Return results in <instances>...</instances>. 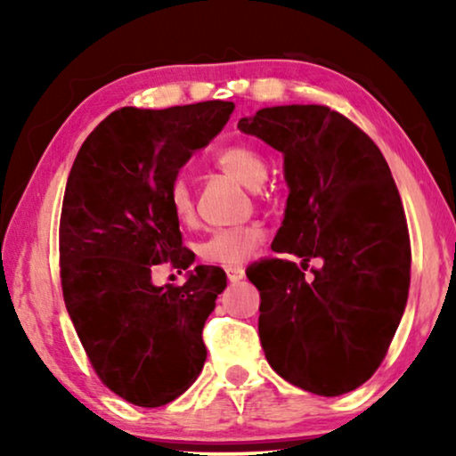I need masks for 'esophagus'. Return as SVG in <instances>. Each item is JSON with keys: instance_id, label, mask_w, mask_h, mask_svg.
Returning <instances> with one entry per match:
<instances>
[{"instance_id": "esophagus-1", "label": "esophagus", "mask_w": 456, "mask_h": 456, "mask_svg": "<svg viewBox=\"0 0 456 456\" xmlns=\"http://www.w3.org/2000/svg\"><path fill=\"white\" fill-rule=\"evenodd\" d=\"M226 276L230 282H240L245 278V270L242 267H226Z\"/></svg>"}]
</instances>
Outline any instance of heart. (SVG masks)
Masks as SVG:
<instances>
[{
    "mask_svg": "<svg viewBox=\"0 0 456 456\" xmlns=\"http://www.w3.org/2000/svg\"><path fill=\"white\" fill-rule=\"evenodd\" d=\"M216 166L222 172L239 180L248 189H259L267 176V164L259 151L248 145H230L224 147L216 155ZM167 205H170L174 217L184 226L195 222V197L184 178H176L167 189ZM265 240V230L259 224H245V226L214 230L201 245L199 255L203 261L216 265L236 267L247 264Z\"/></svg>",
    "mask_w": 456,
    "mask_h": 456,
    "instance_id": "obj_1",
    "label": "heart"
}]
</instances>
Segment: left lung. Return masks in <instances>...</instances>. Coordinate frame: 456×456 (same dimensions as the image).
<instances>
[{
  "label": "left lung",
  "instance_id": "obj_1",
  "mask_svg": "<svg viewBox=\"0 0 456 456\" xmlns=\"http://www.w3.org/2000/svg\"><path fill=\"white\" fill-rule=\"evenodd\" d=\"M284 155L289 199L267 257L247 270L257 286L259 338L278 376L320 396L359 388L382 363L411 282L401 195L376 142L328 105H276L240 118ZM314 256L324 265L311 281Z\"/></svg>",
  "mask_w": 456,
  "mask_h": 456
}]
</instances>
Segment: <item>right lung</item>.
Instances as JSON below:
<instances>
[{"label":"right lung","mask_w":456,"mask_h":456,"mask_svg":"<svg viewBox=\"0 0 456 456\" xmlns=\"http://www.w3.org/2000/svg\"><path fill=\"white\" fill-rule=\"evenodd\" d=\"M230 102L167 110L122 108L80 147L60 217V276L68 315L99 379L136 407L178 398L203 370V326L226 273L197 265L183 286L151 270H186L167 189L232 114Z\"/></svg>","instance_id":"obj_1"}]
</instances>
